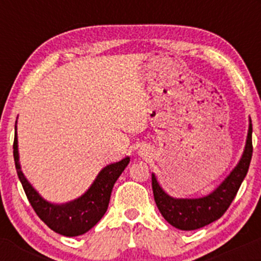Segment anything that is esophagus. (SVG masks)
<instances>
[{"mask_svg": "<svg viewBox=\"0 0 261 261\" xmlns=\"http://www.w3.org/2000/svg\"><path fill=\"white\" fill-rule=\"evenodd\" d=\"M138 154H139V156L144 158V159H145V158L149 156L150 152H149V150L146 149V147H140V149L138 150Z\"/></svg>", "mask_w": 261, "mask_h": 261, "instance_id": "esophagus-1", "label": "esophagus"}]
</instances>
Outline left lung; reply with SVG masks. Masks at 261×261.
Listing matches in <instances>:
<instances>
[{
  "label": "left lung",
  "mask_w": 261,
  "mask_h": 261,
  "mask_svg": "<svg viewBox=\"0 0 261 261\" xmlns=\"http://www.w3.org/2000/svg\"><path fill=\"white\" fill-rule=\"evenodd\" d=\"M252 125L249 117L246 144L240 160L216 189L210 194L198 198H175L169 196L158 181L156 177L151 174L152 193L155 203L163 217L175 228L183 231H192L204 227L213 221L218 220L226 210L230 207L235 198L244 178L249 170L252 156Z\"/></svg>",
  "instance_id": "left-lung-1"
}]
</instances>
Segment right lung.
<instances>
[{
  "label": "right lung",
  "instance_id": "right-lung-1",
  "mask_svg": "<svg viewBox=\"0 0 261 261\" xmlns=\"http://www.w3.org/2000/svg\"><path fill=\"white\" fill-rule=\"evenodd\" d=\"M17 121L15 123L14 159L16 172L23 187L26 197L33 206L36 215L57 233L73 238L80 236L91 230L107 211L112 188L116 180L130 163V158H123L120 162L105 167L97 174L96 179L89 188L78 198L65 203H51L40 196L38 191L31 186L30 181L22 173L18 155L17 141Z\"/></svg>",
  "mask_w": 261,
  "mask_h": 261
}]
</instances>
